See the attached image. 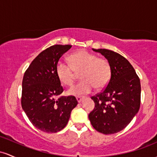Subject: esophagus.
<instances>
[{
  "label": "esophagus",
  "mask_w": 157,
  "mask_h": 157,
  "mask_svg": "<svg viewBox=\"0 0 157 157\" xmlns=\"http://www.w3.org/2000/svg\"><path fill=\"white\" fill-rule=\"evenodd\" d=\"M83 97H80V96H77L76 97V100H77V101L78 102V103H80L81 101H82V99H83Z\"/></svg>",
  "instance_id": "obj_1"
}]
</instances>
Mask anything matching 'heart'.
Listing matches in <instances>:
<instances>
[{"label": "heart", "instance_id": "b5f03b06", "mask_svg": "<svg viewBox=\"0 0 157 157\" xmlns=\"http://www.w3.org/2000/svg\"><path fill=\"white\" fill-rule=\"evenodd\" d=\"M69 64L59 61L56 67V73L60 82L64 85H71L75 79V72H79L82 80L67 90L70 96L89 94L96 87L100 89L108 83L111 70L106 59H100L88 51L81 50L71 54Z\"/></svg>", "mask_w": 157, "mask_h": 157}]
</instances>
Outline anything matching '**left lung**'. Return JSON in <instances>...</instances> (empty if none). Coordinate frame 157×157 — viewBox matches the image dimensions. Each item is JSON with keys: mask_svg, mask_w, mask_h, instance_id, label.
Instances as JSON below:
<instances>
[{"mask_svg": "<svg viewBox=\"0 0 157 157\" xmlns=\"http://www.w3.org/2000/svg\"><path fill=\"white\" fill-rule=\"evenodd\" d=\"M107 60L111 75L106 88L93 96L94 110L89 114L91 124L103 134L124 129L140 110V80L133 66L120 54L106 49H93Z\"/></svg>", "mask_w": 157, "mask_h": 157, "instance_id": "obj_1", "label": "left lung"}]
</instances>
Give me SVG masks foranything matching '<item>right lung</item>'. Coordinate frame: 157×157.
I'll return each instance as SVG.
<instances>
[{"label": "right lung", "mask_w": 157, "mask_h": 157, "mask_svg": "<svg viewBox=\"0 0 157 157\" xmlns=\"http://www.w3.org/2000/svg\"><path fill=\"white\" fill-rule=\"evenodd\" d=\"M71 47L56 44L42 51L32 61L23 78V110L32 124L46 133L62 130L72 110L78 105L74 96L56 98L64 91L56 75V64Z\"/></svg>", "instance_id": "right-lung-1"}]
</instances>
